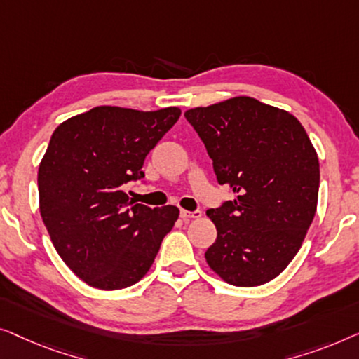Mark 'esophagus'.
I'll return each instance as SVG.
<instances>
[{
	"label": "esophagus",
	"instance_id": "obj_1",
	"mask_svg": "<svg viewBox=\"0 0 359 359\" xmlns=\"http://www.w3.org/2000/svg\"><path fill=\"white\" fill-rule=\"evenodd\" d=\"M201 216V211H187V210H182L180 211V218L185 221V223H189L191 219H198Z\"/></svg>",
	"mask_w": 359,
	"mask_h": 359
}]
</instances>
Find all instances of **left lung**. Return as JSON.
<instances>
[{
  "mask_svg": "<svg viewBox=\"0 0 359 359\" xmlns=\"http://www.w3.org/2000/svg\"><path fill=\"white\" fill-rule=\"evenodd\" d=\"M185 118L205 143L219 185L236 198L206 211L218 231L206 264L234 286L276 278L301 249L319 196V158L294 115L239 95Z\"/></svg>",
  "mask_w": 359,
  "mask_h": 359,
  "instance_id": "1",
  "label": "left lung"
}]
</instances>
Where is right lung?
Instances as JSON below:
<instances>
[{"label": "right lung", "mask_w": 359, "mask_h": 359, "mask_svg": "<svg viewBox=\"0 0 359 359\" xmlns=\"http://www.w3.org/2000/svg\"><path fill=\"white\" fill-rule=\"evenodd\" d=\"M179 117V107L100 105L53 131L39 165L40 215L58 255L89 286L138 283L174 228L177 206L151 210L125 187L144 177V158Z\"/></svg>", "instance_id": "obj_1"}]
</instances>
